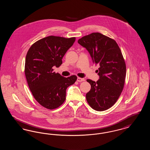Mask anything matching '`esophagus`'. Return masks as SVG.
<instances>
[{
	"label": "esophagus",
	"instance_id": "esophagus-1",
	"mask_svg": "<svg viewBox=\"0 0 150 150\" xmlns=\"http://www.w3.org/2000/svg\"><path fill=\"white\" fill-rule=\"evenodd\" d=\"M77 81L78 82H82V81H85V79L84 78H77Z\"/></svg>",
	"mask_w": 150,
	"mask_h": 150
}]
</instances>
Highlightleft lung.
I'll use <instances>...</instances> for the list:
<instances>
[{"mask_svg":"<svg viewBox=\"0 0 150 150\" xmlns=\"http://www.w3.org/2000/svg\"><path fill=\"white\" fill-rule=\"evenodd\" d=\"M78 42L88 51L93 63L100 66L99 80H86L91 86L86 100L96 111H105L116 103L124 86L126 64L121 50L114 39L99 33L84 36Z\"/></svg>","mask_w":150,"mask_h":150,"instance_id":"obj_1","label":"left lung"}]
</instances>
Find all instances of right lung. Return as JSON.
Returning a JSON list of instances; mask_svg holds the SVG:
<instances>
[{
	"instance_id": "1",
	"label": "right lung",
	"mask_w": 150,
	"mask_h": 150,
	"mask_svg": "<svg viewBox=\"0 0 150 150\" xmlns=\"http://www.w3.org/2000/svg\"><path fill=\"white\" fill-rule=\"evenodd\" d=\"M75 41V37L49 36L34 43L27 53L25 74L30 90L46 108L53 110L62 105L67 88L77 79L75 75L64 78L53 71V67L62 64V58Z\"/></svg>"
}]
</instances>
